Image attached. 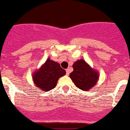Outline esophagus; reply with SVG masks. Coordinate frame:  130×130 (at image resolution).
Listing matches in <instances>:
<instances>
[{
	"mask_svg": "<svg viewBox=\"0 0 130 130\" xmlns=\"http://www.w3.org/2000/svg\"><path fill=\"white\" fill-rule=\"evenodd\" d=\"M66 74H67V75H69V69H66Z\"/></svg>",
	"mask_w": 130,
	"mask_h": 130,
	"instance_id": "obj_1",
	"label": "esophagus"
}]
</instances>
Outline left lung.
Returning <instances> with one entry per match:
<instances>
[{"label":"left lung","mask_w":130,"mask_h":130,"mask_svg":"<svg viewBox=\"0 0 130 130\" xmlns=\"http://www.w3.org/2000/svg\"><path fill=\"white\" fill-rule=\"evenodd\" d=\"M73 71L70 73V78L75 85L82 90H90L97 82L99 75L85 61L80 59L73 65Z\"/></svg>","instance_id":"left-lung-1"}]
</instances>
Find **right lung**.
Wrapping results in <instances>:
<instances>
[{
    "instance_id": "1",
    "label": "right lung",
    "mask_w": 130,
    "mask_h": 130,
    "mask_svg": "<svg viewBox=\"0 0 130 130\" xmlns=\"http://www.w3.org/2000/svg\"><path fill=\"white\" fill-rule=\"evenodd\" d=\"M66 73L59 63L48 59L39 70L34 73L33 79L38 88L44 91L55 88L59 77Z\"/></svg>"
}]
</instances>
